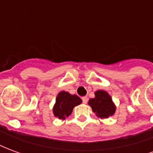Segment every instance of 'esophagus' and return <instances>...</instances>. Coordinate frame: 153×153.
<instances>
[{
  "label": "esophagus",
  "instance_id": "obj_1",
  "mask_svg": "<svg viewBox=\"0 0 153 153\" xmlns=\"http://www.w3.org/2000/svg\"><path fill=\"white\" fill-rule=\"evenodd\" d=\"M82 101H83V103H87L88 102V97H82Z\"/></svg>",
  "mask_w": 153,
  "mask_h": 153
}]
</instances>
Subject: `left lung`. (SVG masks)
Listing matches in <instances>:
<instances>
[{
  "instance_id": "left-lung-1",
  "label": "left lung",
  "mask_w": 153,
  "mask_h": 153,
  "mask_svg": "<svg viewBox=\"0 0 153 153\" xmlns=\"http://www.w3.org/2000/svg\"><path fill=\"white\" fill-rule=\"evenodd\" d=\"M93 111L100 118H108L113 115L115 111V106L112 99L106 91L98 90L95 93V97L91 98L88 102Z\"/></svg>"
}]
</instances>
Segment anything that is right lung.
I'll return each mask as SVG.
<instances>
[{"mask_svg":"<svg viewBox=\"0 0 153 153\" xmlns=\"http://www.w3.org/2000/svg\"><path fill=\"white\" fill-rule=\"evenodd\" d=\"M82 102L77 95H71L68 92L62 91L57 95L56 104L53 107V113L56 117L65 120L71 115L74 107Z\"/></svg>","mask_w":153,"mask_h":153,"instance_id":"obj_1","label":"right lung"}]
</instances>
